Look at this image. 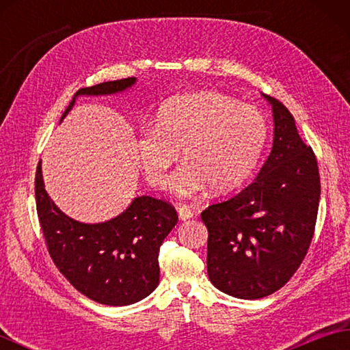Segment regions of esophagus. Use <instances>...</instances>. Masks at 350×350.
I'll list each match as a JSON object with an SVG mask.
<instances>
[{
	"mask_svg": "<svg viewBox=\"0 0 350 350\" xmlns=\"http://www.w3.org/2000/svg\"><path fill=\"white\" fill-rule=\"evenodd\" d=\"M177 212H179V218L182 221H187V219H191L192 217H194V212H192L191 207L187 204L177 207Z\"/></svg>",
	"mask_w": 350,
	"mask_h": 350,
	"instance_id": "obj_1",
	"label": "esophagus"
}]
</instances>
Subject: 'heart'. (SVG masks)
I'll return each mask as SVG.
<instances>
[{"mask_svg":"<svg viewBox=\"0 0 350 350\" xmlns=\"http://www.w3.org/2000/svg\"><path fill=\"white\" fill-rule=\"evenodd\" d=\"M269 126L258 108L219 92H198L163 102L153 129L137 137V153L147 180L163 187L167 171L182 156L183 165L168 188L191 197L206 185L213 192L237 188L262 156Z\"/></svg>","mask_w":350,"mask_h":350,"instance_id":"b5f03b06","label":"heart"}]
</instances>
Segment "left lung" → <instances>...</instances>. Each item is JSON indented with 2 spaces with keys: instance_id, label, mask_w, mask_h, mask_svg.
<instances>
[{
  "instance_id": "8db88e82",
  "label": "left lung",
  "mask_w": 350,
  "mask_h": 350,
  "mask_svg": "<svg viewBox=\"0 0 350 350\" xmlns=\"http://www.w3.org/2000/svg\"><path fill=\"white\" fill-rule=\"evenodd\" d=\"M273 143L256 180L202 212L209 232L207 273L221 292L258 299L298 271L314 234L321 177L290 111L271 96Z\"/></svg>"
}]
</instances>
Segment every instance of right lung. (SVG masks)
<instances>
[{
  "mask_svg": "<svg viewBox=\"0 0 350 350\" xmlns=\"http://www.w3.org/2000/svg\"><path fill=\"white\" fill-rule=\"evenodd\" d=\"M137 78L108 81L79 88L78 96H105L124 92ZM36 207L44 242L55 263L78 292L103 306H131L150 295L159 284V247L177 224V212L154 197L133 198L118 217L84 224L63 213L44 189L42 165L36 170Z\"/></svg>",
  "mask_w": 350,
  "mask_h": 350,
  "instance_id": "obj_1",
  "label": "right lung"
}]
</instances>
